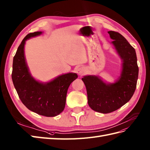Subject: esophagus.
<instances>
[{
  "label": "esophagus",
  "instance_id": "34e87169",
  "mask_svg": "<svg viewBox=\"0 0 150 150\" xmlns=\"http://www.w3.org/2000/svg\"><path fill=\"white\" fill-rule=\"evenodd\" d=\"M76 73H77L78 74L81 75V76L85 74V69H84L83 67H79L77 68V69H76Z\"/></svg>",
  "mask_w": 150,
  "mask_h": 150
}]
</instances>
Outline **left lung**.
I'll use <instances>...</instances> for the list:
<instances>
[{"mask_svg":"<svg viewBox=\"0 0 150 150\" xmlns=\"http://www.w3.org/2000/svg\"><path fill=\"white\" fill-rule=\"evenodd\" d=\"M115 49L123 60V70L115 83L108 85L96 76L82 78L87 92L88 104L93 111L109 113L129 102L136 88L139 67L136 50L120 33L109 31Z\"/></svg>","mask_w":150,"mask_h":150,"instance_id":"1","label":"left lung"}]
</instances>
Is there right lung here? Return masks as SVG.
<instances>
[{
    "label": "right lung",
    "instance_id": "obj_1",
    "mask_svg": "<svg viewBox=\"0 0 150 150\" xmlns=\"http://www.w3.org/2000/svg\"><path fill=\"white\" fill-rule=\"evenodd\" d=\"M41 33H30L21 41L13 58L11 76L14 88L25 106L40 115L53 117L64 111L69 86L78 75L68 73L45 84L32 77L25 62L24 46L25 41Z\"/></svg>",
    "mask_w": 150,
    "mask_h": 150
}]
</instances>
